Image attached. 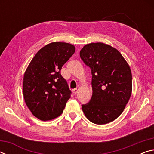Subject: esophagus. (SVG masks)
<instances>
[{"instance_id": "esophagus-1", "label": "esophagus", "mask_w": 154, "mask_h": 154, "mask_svg": "<svg viewBox=\"0 0 154 154\" xmlns=\"http://www.w3.org/2000/svg\"><path fill=\"white\" fill-rule=\"evenodd\" d=\"M79 90V86H77V88H75V89L72 90V93H73L74 94H77Z\"/></svg>"}]
</instances>
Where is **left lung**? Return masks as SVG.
I'll return each mask as SVG.
<instances>
[{
    "label": "left lung",
    "mask_w": 154,
    "mask_h": 154,
    "mask_svg": "<svg viewBox=\"0 0 154 154\" xmlns=\"http://www.w3.org/2000/svg\"><path fill=\"white\" fill-rule=\"evenodd\" d=\"M80 57L92 73V95L82 105L85 116L96 124H106L120 116L132 93L131 70L116 48L103 43L87 44Z\"/></svg>",
    "instance_id": "1"
}]
</instances>
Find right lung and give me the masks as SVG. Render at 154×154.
I'll return each instance as SVG.
<instances>
[{"label": "right lung", "instance_id": "obj_1", "mask_svg": "<svg viewBox=\"0 0 154 154\" xmlns=\"http://www.w3.org/2000/svg\"><path fill=\"white\" fill-rule=\"evenodd\" d=\"M75 51V46L70 43L48 44L36 54L26 70L24 100L33 116L40 120H51L60 116L71 98V91L60 71Z\"/></svg>", "mask_w": 154, "mask_h": 154}]
</instances>
